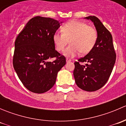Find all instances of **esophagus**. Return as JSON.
I'll use <instances>...</instances> for the list:
<instances>
[{
  "label": "esophagus",
  "instance_id": "obj_1",
  "mask_svg": "<svg viewBox=\"0 0 126 126\" xmlns=\"http://www.w3.org/2000/svg\"><path fill=\"white\" fill-rule=\"evenodd\" d=\"M66 60L67 63H68V62H70L71 61L70 59H69V58H66Z\"/></svg>",
  "mask_w": 126,
  "mask_h": 126
}]
</instances>
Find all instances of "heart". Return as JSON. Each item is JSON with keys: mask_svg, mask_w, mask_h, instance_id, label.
<instances>
[{"mask_svg": "<svg viewBox=\"0 0 126 126\" xmlns=\"http://www.w3.org/2000/svg\"><path fill=\"white\" fill-rule=\"evenodd\" d=\"M62 32L53 35V41L58 51H63L69 43L70 45L64 52L66 57H74L80 52L86 54L90 52L96 44L97 33L93 27L85 22L71 21L62 26Z\"/></svg>", "mask_w": 126, "mask_h": 126, "instance_id": "heart-1", "label": "heart"}]
</instances>
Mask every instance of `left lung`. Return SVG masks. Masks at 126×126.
Segmentation results:
<instances>
[{
    "label": "left lung",
    "instance_id": "obj_1",
    "mask_svg": "<svg viewBox=\"0 0 126 126\" xmlns=\"http://www.w3.org/2000/svg\"><path fill=\"white\" fill-rule=\"evenodd\" d=\"M94 23L97 33V39L92 50L85 57L74 62L73 74L76 85L87 91L99 90L109 80L116 60V53L112 36L97 17H85ZM86 62L83 65L80 63Z\"/></svg>",
    "mask_w": 126,
    "mask_h": 126
}]
</instances>
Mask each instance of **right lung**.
Instances as JSON below:
<instances>
[{"label":"right lung","mask_w":126,"mask_h":126,"mask_svg":"<svg viewBox=\"0 0 126 126\" xmlns=\"http://www.w3.org/2000/svg\"><path fill=\"white\" fill-rule=\"evenodd\" d=\"M60 27L58 21L35 16L16 37L13 64L24 86L35 93L49 91L55 83L58 72L66 58L55 50L53 35ZM52 58L55 60H48Z\"/></svg>","instance_id":"add662e5"}]
</instances>
